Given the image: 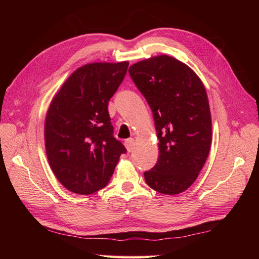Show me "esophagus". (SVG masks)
<instances>
[{
  "label": "esophagus",
  "mask_w": 259,
  "mask_h": 259,
  "mask_svg": "<svg viewBox=\"0 0 259 259\" xmlns=\"http://www.w3.org/2000/svg\"><path fill=\"white\" fill-rule=\"evenodd\" d=\"M124 146L126 148V150H128L129 152H131V151H133V149H134V146H135V139L134 138L126 139L124 141Z\"/></svg>",
  "instance_id": "34e87169"
}]
</instances>
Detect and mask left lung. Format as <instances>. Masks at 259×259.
<instances>
[{
    "label": "left lung",
    "instance_id": "8db88e82",
    "mask_svg": "<svg viewBox=\"0 0 259 259\" xmlns=\"http://www.w3.org/2000/svg\"><path fill=\"white\" fill-rule=\"evenodd\" d=\"M129 74L152 110L159 159L145 172L150 188L177 195L195 183L211 146L206 89L188 65L168 56L135 63Z\"/></svg>",
    "mask_w": 259,
    "mask_h": 259
}]
</instances>
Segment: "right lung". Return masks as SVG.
Masks as SVG:
<instances>
[{"mask_svg":"<svg viewBox=\"0 0 259 259\" xmlns=\"http://www.w3.org/2000/svg\"><path fill=\"white\" fill-rule=\"evenodd\" d=\"M129 62L89 63L75 70L49 107L45 140L49 163L68 190L91 195L112 177L124 146L113 137L108 102Z\"/></svg>","mask_w":259,"mask_h":259,"instance_id":"1","label":"right lung"}]
</instances>
